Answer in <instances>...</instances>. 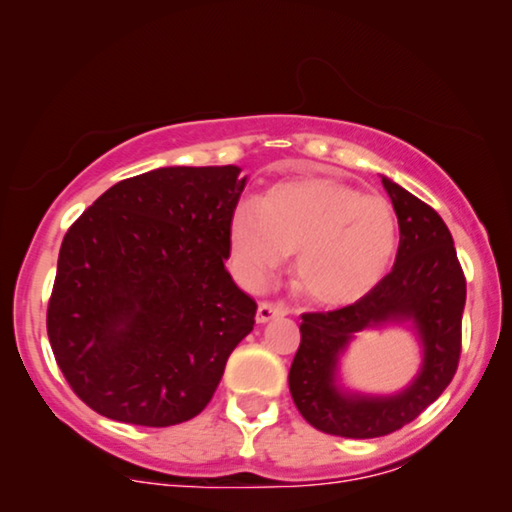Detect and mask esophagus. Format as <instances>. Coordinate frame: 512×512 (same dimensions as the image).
Segmentation results:
<instances>
[{"label":"esophagus","instance_id":"obj_1","mask_svg":"<svg viewBox=\"0 0 512 512\" xmlns=\"http://www.w3.org/2000/svg\"><path fill=\"white\" fill-rule=\"evenodd\" d=\"M284 314H289V307L284 303H261L256 310V321L258 324H268L270 319L284 317Z\"/></svg>","mask_w":512,"mask_h":512}]
</instances>
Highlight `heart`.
Masks as SVG:
<instances>
[{
	"label": "heart",
	"instance_id": "heart-1",
	"mask_svg": "<svg viewBox=\"0 0 512 512\" xmlns=\"http://www.w3.org/2000/svg\"><path fill=\"white\" fill-rule=\"evenodd\" d=\"M398 249L394 207L380 195L326 177L277 181L228 219L235 277L261 289L293 258L291 279L310 303L349 305L375 289Z\"/></svg>",
	"mask_w": 512,
	"mask_h": 512
}]
</instances>
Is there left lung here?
Masks as SVG:
<instances>
[{
  "label": "left lung",
  "instance_id": "8db88e82",
  "mask_svg": "<svg viewBox=\"0 0 512 512\" xmlns=\"http://www.w3.org/2000/svg\"><path fill=\"white\" fill-rule=\"evenodd\" d=\"M394 205L396 263L373 291L333 312H307L289 389L300 415L314 429L342 438H380L422 415L452 382L461 354L466 279L445 221L415 195L382 177ZM410 323L423 345L416 380L398 395L373 397L337 384L339 356L356 332Z\"/></svg>",
  "mask_w": 512,
  "mask_h": 512
}]
</instances>
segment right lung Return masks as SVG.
Listing matches in <instances>:
<instances>
[{
  "label": "right lung",
  "instance_id": "right-lung-1",
  "mask_svg": "<svg viewBox=\"0 0 512 512\" xmlns=\"http://www.w3.org/2000/svg\"><path fill=\"white\" fill-rule=\"evenodd\" d=\"M237 165L158 167L102 193L67 230L48 300L55 361L88 408L172 426L200 415L256 303L226 270Z\"/></svg>",
  "mask_w": 512,
  "mask_h": 512
}]
</instances>
